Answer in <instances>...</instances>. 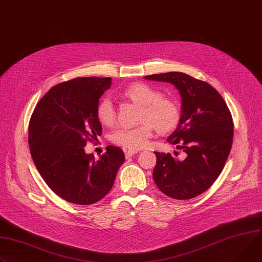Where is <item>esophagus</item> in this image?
I'll return each mask as SVG.
<instances>
[{
    "label": "esophagus",
    "instance_id": "1",
    "mask_svg": "<svg viewBox=\"0 0 262 262\" xmlns=\"http://www.w3.org/2000/svg\"><path fill=\"white\" fill-rule=\"evenodd\" d=\"M124 152H125V157H126V158H130V157H133L134 155H136L138 151H137V150H133V149H126Z\"/></svg>",
    "mask_w": 262,
    "mask_h": 262
}]
</instances>
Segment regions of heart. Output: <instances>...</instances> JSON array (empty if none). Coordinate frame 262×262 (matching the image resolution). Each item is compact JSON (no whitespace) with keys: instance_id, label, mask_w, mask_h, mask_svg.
Instances as JSON below:
<instances>
[{"instance_id":"heart-1","label":"heart","mask_w":262,"mask_h":262,"mask_svg":"<svg viewBox=\"0 0 262 262\" xmlns=\"http://www.w3.org/2000/svg\"><path fill=\"white\" fill-rule=\"evenodd\" d=\"M122 95L130 101L141 105L137 127H117L111 134L113 143L129 149H140L147 145L154 135L155 127L159 133L172 130L180 121L181 111L178 102L147 83H134L123 90ZM98 120L104 125H111L116 120V108L108 97L102 98L96 108Z\"/></svg>"}]
</instances>
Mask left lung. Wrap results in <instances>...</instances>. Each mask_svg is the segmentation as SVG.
Listing matches in <instances>:
<instances>
[{
    "instance_id": "obj_1",
    "label": "left lung",
    "mask_w": 262,
    "mask_h": 262,
    "mask_svg": "<svg viewBox=\"0 0 262 262\" xmlns=\"http://www.w3.org/2000/svg\"><path fill=\"white\" fill-rule=\"evenodd\" d=\"M145 78L170 82L179 90L182 116L167 141L187 155L179 161L170 154L155 151V183L167 196L193 199L209 189L224 169L233 141L232 115L222 95L206 81L181 72Z\"/></svg>"
}]
</instances>
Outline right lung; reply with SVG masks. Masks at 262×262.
Wrapping results in <instances>:
<instances>
[{"mask_svg":"<svg viewBox=\"0 0 262 262\" xmlns=\"http://www.w3.org/2000/svg\"><path fill=\"white\" fill-rule=\"evenodd\" d=\"M111 84V77L60 82L43 95L31 115L28 143L33 162L46 184L69 203L92 205L103 199L124 163L117 146H107L99 160L84 151L86 142L102 133L96 108Z\"/></svg>","mask_w":262,"mask_h":262,"instance_id":"obj_1","label":"right lung"}]
</instances>
